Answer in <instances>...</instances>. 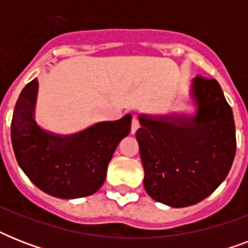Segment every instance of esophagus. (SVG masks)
Returning <instances> with one entry per match:
<instances>
[{"label": "esophagus", "mask_w": 248, "mask_h": 248, "mask_svg": "<svg viewBox=\"0 0 248 248\" xmlns=\"http://www.w3.org/2000/svg\"><path fill=\"white\" fill-rule=\"evenodd\" d=\"M139 127H140L139 120H138V117L134 116L132 117V121H131V134H135Z\"/></svg>", "instance_id": "esophagus-1"}]
</instances>
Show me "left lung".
<instances>
[{
  "label": "left lung",
  "instance_id": "8db88e82",
  "mask_svg": "<svg viewBox=\"0 0 248 248\" xmlns=\"http://www.w3.org/2000/svg\"><path fill=\"white\" fill-rule=\"evenodd\" d=\"M196 116H139L136 131L144 186L157 202L192 206L227 177L235 155V124L219 82L197 76L192 82Z\"/></svg>",
  "mask_w": 248,
  "mask_h": 248
}]
</instances>
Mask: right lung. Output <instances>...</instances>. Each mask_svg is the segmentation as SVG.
Listing matches in <instances>:
<instances>
[{"label":"right lung","mask_w":248,"mask_h":248,"mask_svg":"<svg viewBox=\"0 0 248 248\" xmlns=\"http://www.w3.org/2000/svg\"><path fill=\"white\" fill-rule=\"evenodd\" d=\"M38 81L25 86L11 121V143L20 169L50 196L72 200L97 192L117 145L128 135L131 116L100 122L75 135L47 132L34 121Z\"/></svg>","instance_id":"1"}]
</instances>
